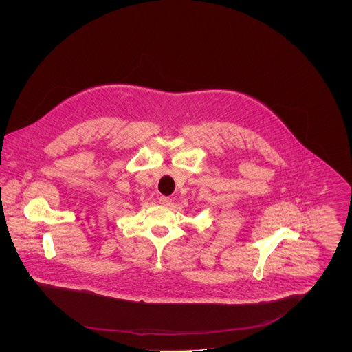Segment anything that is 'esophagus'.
Returning a JSON list of instances; mask_svg holds the SVG:
<instances>
[{
	"label": "esophagus",
	"mask_w": 352,
	"mask_h": 352,
	"mask_svg": "<svg viewBox=\"0 0 352 352\" xmlns=\"http://www.w3.org/2000/svg\"><path fill=\"white\" fill-rule=\"evenodd\" d=\"M160 203L164 206H170L171 204V198L168 197H160Z\"/></svg>",
	"instance_id": "esophagus-1"
}]
</instances>
